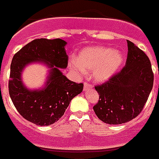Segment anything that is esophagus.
<instances>
[{"label": "esophagus", "instance_id": "1", "mask_svg": "<svg viewBox=\"0 0 159 159\" xmlns=\"http://www.w3.org/2000/svg\"><path fill=\"white\" fill-rule=\"evenodd\" d=\"M93 88V86L90 83H88V82H84V90H88V89H90V88Z\"/></svg>", "mask_w": 159, "mask_h": 159}]
</instances>
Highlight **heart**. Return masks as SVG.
<instances>
[{
	"mask_svg": "<svg viewBox=\"0 0 159 159\" xmlns=\"http://www.w3.org/2000/svg\"><path fill=\"white\" fill-rule=\"evenodd\" d=\"M123 63V56L119 51L109 47H86L79 52L77 61L71 68L79 74L92 70V77L96 82H104L115 74Z\"/></svg>",
	"mask_w": 159,
	"mask_h": 159,
	"instance_id": "1",
	"label": "heart"
}]
</instances>
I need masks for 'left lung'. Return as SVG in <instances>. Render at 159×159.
<instances>
[{"instance_id": "1", "label": "left lung", "mask_w": 159, "mask_h": 159, "mask_svg": "<svg viewBox=\"0 0 159 159\" xmlns=\"http://www.w3.org/2000/svg\"><path fill=\"white\" fill-rule=\"evenodd\" d=\"M125 66L107 82L95 86L99 100L93 110L108 124L128 123L140 114L153 86L149 58L130 41Z\"/></svg>"}]
</instances>
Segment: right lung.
Here are the masks:
<instances>
[{
  "mask_svg": "<svg viewBox=\"0 0 159 159\" xmlns=\"http://www.w3.org/2000/svg\"><path fill=\"white\" fill-rule=\"evenodd\" d=\"M66 42L57 39H35L16 53L11 64L9 94L18 112L29 122L48 126L57 122L74 97L82 93L83 83L70 81L60 71L66 68ZM43 61L52 68L49 80L42 90L30 91L22 84L20 73L28 63Z\"/></svg>",
  "mask_w": 159,
  "mask_h": 159,
  "instance_id": "right-lung-1",
  "label": "right lung"
}]
</instances>
